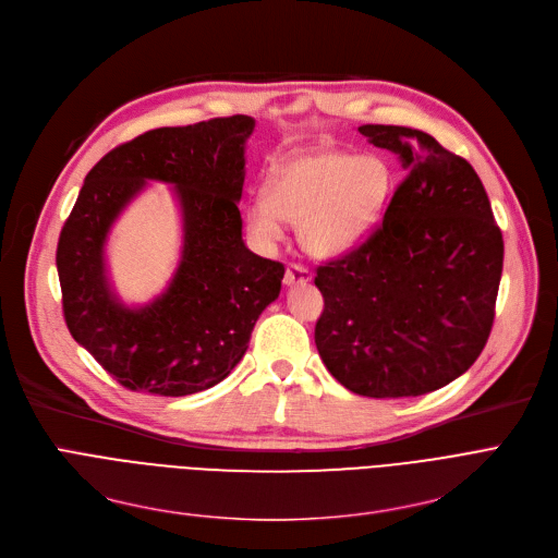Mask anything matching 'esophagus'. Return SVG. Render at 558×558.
Here are the masks:
<instances>
[{
	"mask_svg": "<svg viewBox=\"0 0 558 558\" xmlns=\"http://www.w3.org/2000/svg\"><path fill=\"white\" fill-rule=\"evenodd\" d=\"M312 280V271L307 267H303V264H296L291 262L287 271H284V284H305Z\"/></svg>",
	"mask_w": 558,
	"mask_h": 558,
	"instance_id": "esophagus-1",
	"label": "esophagus"
}]
</instances>
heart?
<instances>
[{"label":"heart","instance_id":"1","mask_svg":"<svg viewBox=\"0 0 558 558\" xmlns=\"http://www.w3.org/2000/svg\"><path fill=\"white\" fill-rule=\"evenodd\" d=\"M391 194V171L377 156L324 151L274 167L269 198H255L248 226L274 244L282 219L299 226L303 248L314 257H335L362 244L383 217Z\"/></svg>","mask_w":558,"mask_h":558}]
</instances>
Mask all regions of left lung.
<instances>
[{
	"mask_svg": "<svg viewBox=\"0 0 558 558\" xmlns=\"http://www.w3.org/2000/svg\"><path fill=\"white\" fill-rule=\"evenodd\" d=\"M407 175L368 238L316 267L314 341L337 383L366 398L441 389L484 350L505 242L477 171L432 135L366 124Z\"/></svg>",
	"mask_w": 558,
	"mask_h": 558,
	"instance_id": "obj_1",
	"label": "left lung"
}]
</instances>
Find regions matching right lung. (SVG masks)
<instances>
[{"label": "right lung", "mask_w": 558, "mask_h": 558, "mask_svg": "<svg viewBox=\"0 0 558 558\" xmlns=\"http://www.w3.org/2000/svg\"><path fill=\"white\" fill-rule=\"evenodd\" d=\"M246 114L146 131L85 175L56 248L70 335L129 391L179 398L219 385L244 357L284 264L242 242ZM154 178L173 182L186 223L184 259L168 294L129 311L109 294L102 242L111 219Z\"/></svg>", "instance_id": "1"}]
</instances>
